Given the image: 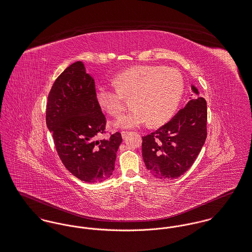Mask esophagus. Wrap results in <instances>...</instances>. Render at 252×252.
<instances>
[{"instance_id":"34e87169","label":"esophagus","mask_w":252,"mask_h":252,"mask_svg":"<svg viewBox=\"0 0 252 252\" xmlns=\"http://www.w3.org/2000/svg\"><path fill=\"white\" fill-rule=\"evenodd\" d=\"M128 133H129L128 131H122V132H121V134H122V136H123V137H126V135H127Z\"/></svg>"}]
</instances>
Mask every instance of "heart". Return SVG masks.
Listing matches in <instances>:
<instances>
[{
	"mask_svg": "<svg viewBox=\"0 0 252 252\" xmlns=\"http://www.w3.org/2000/svg\"><path fill=\"white\" fill-rule=\"evenodd\" d=\"M116 89L100 86L96 89V101L111 116L124 110V98H132L134 108L121 116L115 126L133 128L149 123L161 126L172 117L184 92L181 73L161 65H134L116 75Z\"/></svg>",
	"mask_w": 252,
	"mask_h": 252,
	"instance_id": "b5f03b06",
	"label": "heart"
}]
</instances>
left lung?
Segmentation results:
<instances>
[{
  "label": "left lung",
  "instance_id": "left-lung-1",
  "mask_svg": "<svg viewBox=\"0 0 252 252\" xmlns=\"http://www.w3.org/2000/svg\"><path fill=\"white\" fill-rule=\"evenodd\" d=\"M196 97L163 126L142 137V155L149 172L171 180L190 168L207 139V102L191 86Z\"/></svg>",
  "mask_w": 252,
  "mask_h": 252
}]
</instances>
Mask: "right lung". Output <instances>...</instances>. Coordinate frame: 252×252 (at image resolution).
<instances>
[{
  "label": "right lung",
  "instance_id": "1",
  "mask_svg": "<svg viewBox=\"0 0 252 252\" xmlns=\"http://www.w3.org/2000/svg\"><path fill=\"white\" fill-rule=\"evenodd\" d=\"M94 79L80 61L66 67L48 94L45 120L66 169L86 183H100L112 175L120 132L105 133V116L95 97Z\"/></svg>",
  "mask_w": 252,
  "mask_h": 252
}]
</instances>
